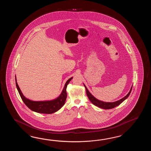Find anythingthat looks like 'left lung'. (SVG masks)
<instances>
[{"label": "left lung", "mask_w": 151, "mask_h": 151, "mask_svg": "<svg viewBox=\"0 0 151 151\" xmlns=\"http://www.w3.org/2000/svg\"><path fill=\"white\" fill-rule=\"evenodd\" d=\"M83 85H84V86H85L86 90L87 96H88L89 100L91 101V102L92 103L93 105H94L95 106H97V107H100V108H101L103 109H113V108H114L116 106L119 105L121 103H122L126 99L128 98L129 96V94H130V93L131 92L132 88V86L131 90L129 91V93L125 96L122 98V99L119 100L118 101H114V102H112V103L109 102H109H104L103 101H100L99 100L97 99L94 96L91 94V93H90L89 91L87 88L86 86L84 84H83Z\"/></svg>", "instance_id": "obj_1"}]
</instances>
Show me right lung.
<instances>
[{
	"label": "right lung",
	"instance_id": "1",
	"mask_svg": "<svg viewBox=\"0 0 151 151\" xmlns=\"http://www.w3.org/2000/svg\"><path fill=\"white\" fill-rule=\"evenodd\" d=\"M72 78L73 77H71V78H70L66 82L61 94L56 99L52 100L37 101H32L23 95V93L22 92L19 87L17 82L16 77H15L17 88L19 93L22 99L23 100V102L29 109H31L33 111L35 112L40 113H44V114H51V113L56 112L64 106L67 98V93H66L67 86Z\"/></svg>",
	"mask_w": 151,
	"mask_h": 151
}]
</instances>
